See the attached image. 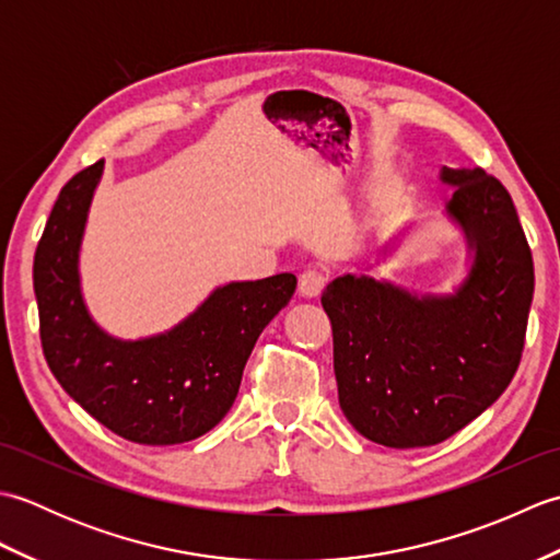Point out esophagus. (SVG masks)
Masks as SVG:
<instances>
[{
	"label": "esophagus",
	"mask_w": 560,
	"mask_h": 560,
	"mask_svg": "<svg viewBox=\"0 0 560 560\" xmlns=\"http://www.w3.org/2000/svg\"><path fill=\"white\" fill-rule=\"evenodd\" d=\"M325 287V273L319 269H305L299 279V291L305 299H315V295Z\"/></svg>",
	"instance_id": "obj_1"
}]
</instances>
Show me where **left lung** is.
I'll return each mask as SVG.
<instances>
[{
    "label": "left lung",
    "instance_id": "obj_1",
    "mask_svg": "<svg viewBox=\"0 0 560 560\" xmlns=\"http://www.w3.org/2000/svg\"><path fill=\"white\" fill-rule=\"evenodd\" d=\"M443 217L467 261L447 293L341 273L323 291L335 331L339 407L363 438L409 450L443 443L513 380L534 295V261L508 189L481 168H440Z\"/></svg>",
    "mask_w": 560,
    "mask_h": 560
}]
</instances>
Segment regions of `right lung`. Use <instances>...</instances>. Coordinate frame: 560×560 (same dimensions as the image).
<instances>
[{
	"label": "right lung",
	"mask_w": 560,
	"mask_h": 560,
	"mask_svg": "<svg viewBox=\"0 0 560 560\" xmlns=\"http://www.w3.org/2000/svg\"><path fill=\"white\" fill-rule=\"evenodd\" d=\"M105 161L62 187L33 259L45 361L93 419L139 445L205 435L237 397L255 341L295 291L293 273L229 281L159 335L120 339L91 315L81 289V243Z\"/></svg>",
	"instance_id": "1"
}]
</instances>
